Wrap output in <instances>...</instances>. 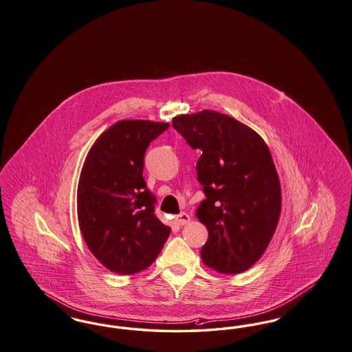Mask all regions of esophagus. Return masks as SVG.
Listing matches in <instances>:
<instances>
[{
	"instance_id": "esophagus-1",
	"label": "esophagus",
	"mask_w": 352,
	"mask_h": 352,
	"mask_svg": "<svg viewBox=\"0 0 352 352\" xmlns=\"http://www.w3.org/2000/svg\"><path fill=\"white\" fill-rule=\"evenodd\" d=\"M190 220H191V217H190V214L186 213V212H181L179 214L175 216V223H177L178 226H186L187 223H190Z\"/></svg>"
}]
</instances>
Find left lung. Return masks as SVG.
<instances>
[{
  "instance_id": "8db88e82",
  "label": "left lung",
  "mask_w": 352,
  "mask_h": 352,
  "mask_svg": "<svg viewBox=\"0 0 352 352\" xmlns=\"http://www.w3.org/2000/svg\"><path fill=\"white\" fill-rule=\"evenodd\" d=\"M171 124L201 153L197 181L206 199L197 216L208 230L201 259L223 274L243 272L267 249L280 216V182L267 145L252 128L212 110L175 116Z\"/></svg>"
}]
</instances>
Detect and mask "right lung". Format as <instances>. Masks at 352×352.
<instances>
[{
  "mask_svg": "<svg viewBox=\"0 0 352 352\" xmlns=\"http://www.w3.org/2000/svg\"><path fill=\"white\" fill-rule=\"evenodd\" d=\"M168 126L118 122L86 157L77 190L80 229L89 250L116 274L132 275L151 266L169 237L142 177L146 148Z\"/></svg>",
  "mask_w": 352,
  "mask_h": 352,
  "instance_id": "add662e5",
  "label": "right lung"
}]
</instances>
